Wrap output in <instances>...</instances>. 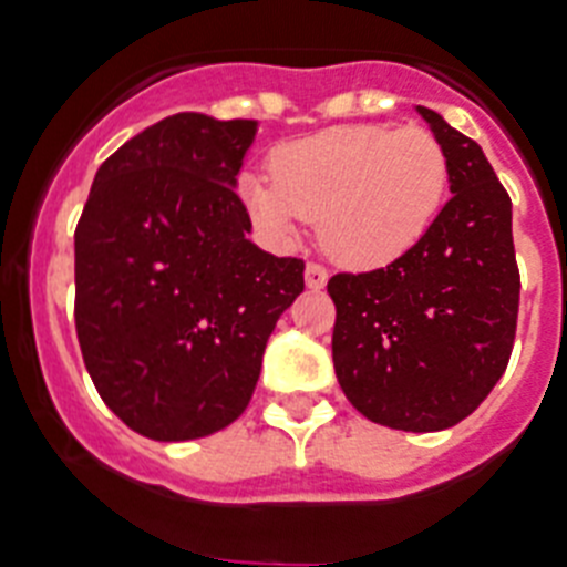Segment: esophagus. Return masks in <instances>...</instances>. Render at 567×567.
Segmentation results:
<instances>
[{
	"instance_id": "34e87169",
	"label": "esophagus",
	"mask_w": 567,
	"mask_h": 567,
	"mask_svg": "<svg viewBox=\"0 0 567 567\" xmlns=\"http://www.w3.org/2000/svg\"><path fill=\"white\" fill-rule=\"evenodd\" d=\"M328 282V270L322 268V265H317V261H308L306 268V285L311 288V291H320V288H326Z\"/></svg>"
}]
</instances>
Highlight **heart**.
I'll list each match as a JSON object with an SVG mask.
<instances>
[{
  "mask_svg": "<svg viewBox=\"0 0 567 567\" xmlns=\"http://www.w3.org/2000/svg\"><path fill=\"white\" fill-rule=\"evenodd\" d=\"M270 175L245 173L239 195L265 236L288 241L302 218L346 268L372 270L406 256L435 225L450 164L421 126H334L285 144Z\"/></svg>",
  "mask_w": 567,
  "mask_h": 567,
  "instance_id": "1",
  "label": "heart"
}]
</instances>
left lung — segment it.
I'll return each instance as SVG.
<instances>
[{"label":"left lung","mask_w":567,"mask_h":567,"mask_svg":"<svg viewBox=\"0 0 567 567\" xmlns=\"http://www.w3.org/2000/svg\"><path fill=\"white\" fill-rule=\"evenodd\" d=\"M444 146L453 198L406 256L337 274L334 372L351 406L403 432L473 415L507 369L518 317L511 195L482 146L417 106Z\"/></svg>","instance_id":"left-lung-1"}]
</instances>
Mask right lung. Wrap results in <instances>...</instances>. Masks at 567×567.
I'll list each match as a JSON object with an SVG mask.
<instances>
[{
	"label": "right lung",
	"mask_w": 567,
	"mask_h": 567,
	"mask_svg": "<svg viewBox=\"0 0 567 567\" xmlns=\"http://www.w3.org/2000/svg\"><path fill=\"white\" fill-rule=\"evenodd\" d=\"M259 123L178 112L109 155L74 230V322L103 403L152 441L230 426L306 261L265 254L236 195Z\"/></svg>",
	"instance_id": "add662e5"
}]
</instances>
